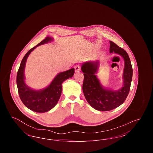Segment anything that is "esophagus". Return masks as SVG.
I'll use <instances>...</instances> for the list:
<instances>
[{"label":"esophagus","mask_w":153,"mask_h":153,"mask_svg":"<svg viewBox=\"0 0 153 153\" xmlns=\"http://www.w3.org/2000/svg\"><path fill=\"white\" fill-rule=\"evenodd\" d=\"M74 69L76 72H79L80 70V66L79 65H76L74 66Z\"/></svg>","instance_id":"34e87169"}]
</instances>
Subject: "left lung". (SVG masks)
Wrapping results in <instances>:
<instances>
[{
    "label": "left lung",
    "mask_w": 153,
    "mask_h": 153,
    "mask_svg": "<svg viewBox=\"0 0 153 153\" xmlns=\"http://www.w3.org/2000/svg\"><path fill=\"white\" fill-rule=\"evenodd\" d=\"M109 42V52L117 53L125 61L123 87L117 91L102 87L95 75L99 65L98 61L85 63L81 67L84 76L82 91L85 97L91 107L101 111L115 109L123 103L129 94L132 77V68L127 53L114 42L112 41Z\"/></svg>",
    "instance_id": "left-lung-1"
}]
</instances>
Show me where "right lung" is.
<instances>
[{
	"label": "right lung",
	"instance_id": "add662e5",
	"mask_svg": "<svg viewBox=\"0 0 153 153\" xmlns=\"http://www.w3.org/2000/svg\"><path fill=\"white\" fill-rule=\"evenodd\" d=\"M51 40V37L48 36L36 46L30 49L22 59L16 75V85L21 101L29 109L39 113L49 111L57 104L61 95L62 82L66 79L71 78L74 73V69L72 68L59 73L49 87L41 91H34L26 86L24 82V69L30 53L36 46Z\"/></svg>",
	"mask_w": 153,
	"mask_h": 153
}]
</instances>
